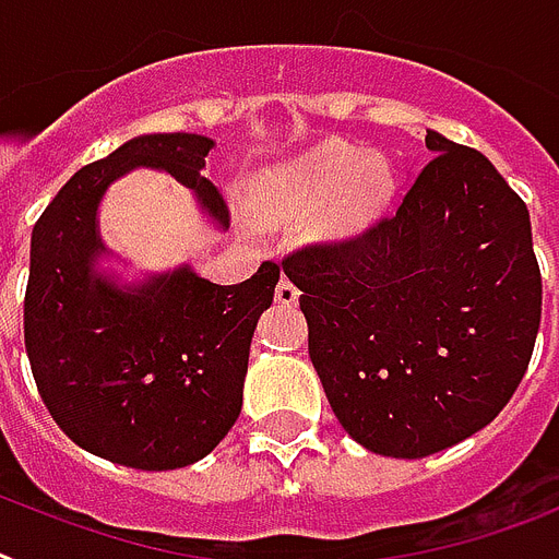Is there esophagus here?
Wrapping results in <instances>:
<instances>
[{
    "instance_id": "34e87169",
    "label": "esophagus",
    "mask_w": 559,
    "mask_h": 559,
    "mask_svg": "<svg viewBox=\"0 0 559 559\" xmlns=\"http://www.w3.org/2000/svg\"><path fill=\"white\" fill-rule=\"evenodd\" d=\"M276 302H283V306H297L299 299V288L294 283H290L288 276H283L280 283H276Z\"/></svg>"
}]
</instances>
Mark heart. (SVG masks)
Wrapping results in <instances>:
<instances>
[{
  "mask_svg": "<svg viewBox=\"0 0 559 559\" xmlns=\"http://www.w3.org/2000/svg\"><path fill=\"white\" fill-rule=\"evenodd\" d=\"M391 191L389 168L377 159H366L362 151L329 142L299 163L288 165L271 179L269 197L280 214H302L311 207L329 203L325 225L329 228H352L366 223L382 205Z\"/></svg>",
  "mask_w": 559,
  "mask_h": 559,
  "instance_id": "b5f03b06",
  "label": "heart"
}]
</instances>
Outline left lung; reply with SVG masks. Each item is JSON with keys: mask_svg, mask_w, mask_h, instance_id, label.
I'll return each mask as SVG.
<instances>
[{"mask_svg": "<svg viewBox=\"0 0 559 559\" xmlns=\"http://www.w3.org/2000/svg\"><path fill=\"white\" fill-rule=\"evenodd\" d=\"M426 147L394 214L283 260L336 419L403 460L451 449L506 408L543 311L525 202L474 147L437 131Z\"/></svg>", "mask_w": 559, "mask_h": 559, "instance_id": "obj_1", "label": "left lung"}]
</instances>
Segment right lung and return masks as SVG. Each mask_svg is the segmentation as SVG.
Wrapping results in <instances>:
<instances>
[{
	"mask_svg": "<svg viewBox=\"0 0 559 559\" xmlns=\"http://www.w3.org/2000/svg\"><path fill=\"white\" fill-rule=\"evenodd\" d=\"M214 142L151 133L80 168L36 219L25 288V348L41 403L76 445L110 463L168 472L219 445L242 408L248 348L280 265L239 285L179 269L119 290L91 274L103 242L96 202L136 165L193 188L219 223L228 207L202 177Z\"/></svg>",
	"mask_w": 559,
	"mask_h": 559,
	"instance_id": "1",
	"label": "right lung"
}]
</instances>
